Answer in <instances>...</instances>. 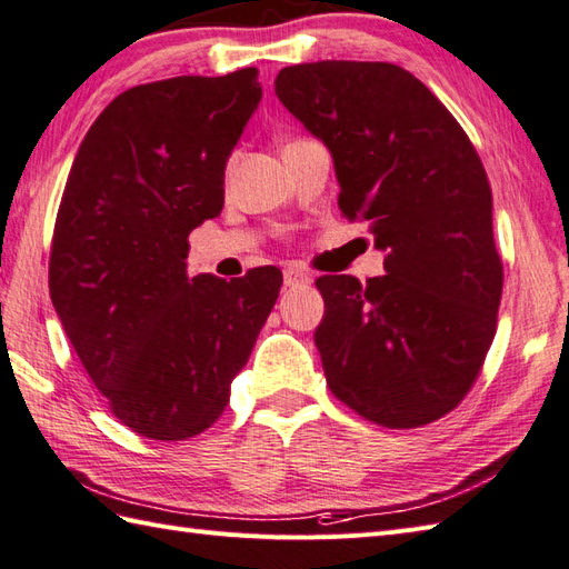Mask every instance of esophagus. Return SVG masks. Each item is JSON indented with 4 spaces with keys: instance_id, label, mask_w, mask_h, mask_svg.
I'll use <instances>...</instances> for the list:
<instances>
[{
    "instance_id": "esophagus-1",
    "label": "esophagus",
    "mask_w": 569,
    "mask_h": 569,
    "mask_svg": "<svg viewBox=\"0 0 569 569\" xmlns=\"http://www.w3.org/2000/svg\"><path fill=\"white\" fill-rule=\"evenodd\" d=\"M310 281H312V278L306 271L293 269V266H288V269H283V283L286 286H308Z\"/></svg>"
}]
</instances>
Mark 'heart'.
Instances as JSON below:
<instances>
[{"instance_id": "heart-1", "label": "heart", "mask_w": 569, "mask_h": 569, "mask_svg": "<svg viewBox=\"0 0 569 569\" xmlns=\"http://www.w3.org/2000/svg\"><path fill=\"white\" fill-rule=\"evenodd\" d=\"M232 166H234V159H229V166H227V171H232Z\"/></svg>"}]
</instances>
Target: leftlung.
<instances>
[{
    "label": "left lung",
    "mask_w": 569,
    "mask_h": 569,
    "mask_svg": "<svg viewBox=\"0 0 569 569\" xmlns=\"http://www.w3.org/2000/svg\"><path fill=\"white\" fill-rule=\"evenodd\" d=\"M278 100L328 143L349 222H367L386 273L320 276L316 330L337 401L383 428H420L475 386L497 335L503 263L491 186L450 110L391 63L283 68Z\"/></svg>",
    "instance_id": "obj_1"
}]
</instances>
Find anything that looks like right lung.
Instances as JSON below:
<instances>
[{"label":"right lung","instance_id":"add662e5","mask_svg":"<svg viewBox=\"0 0 569 569\" xmlns=\"http://www.w3.org/2000/svg\"><path fill=\"white\" fill-rule=\"evenodd\" d=\"M261 100L259 70L137 84L84 134L60 198L48 288L112 416L196 438L222 416L281 291L276 266L188 278V234L222 212L224 166Z\"/></svg>","mask_w":569,"mask_h":569}]
</instances>
